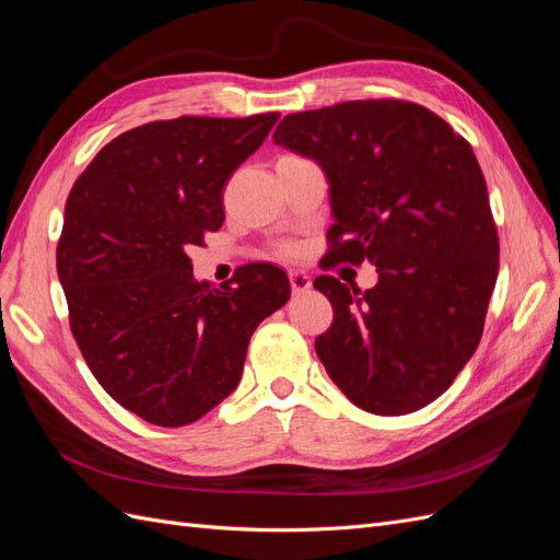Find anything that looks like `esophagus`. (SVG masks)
Segmentation results:
<instances>
[{
    "mask_svg": "<svg viewBox=\"0 0 560 560\" xmlns=\"http://www.w3.org/2000/svg\"><path fill=\"white\" fill-rule=\"evenodd\" d=\"M290 284H292V292L294 294H303L311 290V278L303 273V270H290Z\"/></svg>",
    "mask_w": 560,
    "mask_h": 560,
    "instance_id": "obj_1",
    "label": "esophagus"
}]
</instances>
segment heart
Wrapping results in <instances>:
<instances>
[{"mask_svg":"<svg viewBox=\"0 0 560 560\" xmlns=\"http://www.w3.org/2000/svg\"><path fill=\"white\" fill-rule=\"evenodd\" d=\"M278 252H280V254H290L292 249H290V247H287V245H280V247H278Z\"/></svg>","mask_w":560,"mask_h":560,"instance_id":"1","label":"heart"}]
</instances>
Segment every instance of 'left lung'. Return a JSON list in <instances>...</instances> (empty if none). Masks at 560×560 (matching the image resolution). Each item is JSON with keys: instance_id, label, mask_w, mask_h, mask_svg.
Listing matches in <instances>:
<instances>
[{"instance_id": "left-lung-1", "label": "left lung", "mask_w": 560, "mask_h": 560, "mask_svg": "<svg viewBox=\"0 0 560 560\" xmlns=\"http://www.w3.org/2000/svg\"><path fill=\"white\" fill-rule=\"evenodd\" d=\"M273 142L329 182L325 266L371 261L366 292L331 276V327L315 338L331 381L360 409L404 416L446 393L477 350L498 280V229L469 142L434 112L354 100L287 114Z\"/></svg>"}]
</instances>
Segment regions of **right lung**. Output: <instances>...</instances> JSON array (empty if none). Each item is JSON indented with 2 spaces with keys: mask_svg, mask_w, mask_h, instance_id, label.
I'll return each instance as SVG.
<instances>
[{
  "mask_svg": "<svg viewBox=\"0 0 560 560\" xmlns=\"http://www.w3.org/2000/svg\"><path fill=\"white\" fill-rule=\"evenodd\" d=\"M278 112L179 116L126 130L74 182L56 252L77 346L124 409L182 428L238 387L249 338L290 299L284 270L249 264L212 287L186 249L222 229V191Z\"/></svg>",
  "mask_w": 560,
  "mask_h": 560,
  "instance_id": "1",
  "label": "right lung"
}]
</instances>
